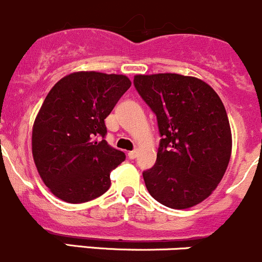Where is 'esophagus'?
<instances>
[{
	"label": "esophagus",
	"instance_id": "1",
	"mask_svg": "<svg viewBox=\"0 0 262 262\" xmlns=\"http://www.w3.org/2000/svg\"><path fill=\"white\" fill-rule=\"evenodd\" d=\"M137 150H132V151H128V158H130V159H135V158L137 157Z\"/></svg>",
	"mask_w": 262,
	"mask_h": 262
}]
</instances>
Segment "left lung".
<instances>
[{
    "label": "left lung",
    "mask_w": 262,
    "mask_h": 262,
    "mask_svg": "<svg viewBox=\"0 0 262 262\" xmlns=\"http://www.w3.org/2000/svg\"><path fill=\"white\" fill-rule=\"evenodd\" d=\"M134 84L157 115V163L142 173L150 195L172 209L203 203L222 181L232 154L227 111L203 80L180 74L135 75Z\"/></svg>",
    "instance_id": "1"
}]
</instances>
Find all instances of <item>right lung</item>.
I'll list each match as a JSON object with an SVG mask.
<instances>
[{
	"label": "right lung",
	"mask_w": 262,
	"mask_h": 262,
	"mask_svg": "<svg viewBox=\"0 0 262 262\" xmlns=\"http://www.w3.org/2000/svg\"><path fill=\"white\" fill-rule=\"evenodd\" d=\"M130 86L125 75L77 71L49 90L33 125L32 152L56 198L86 203L110 188L111 172L126 155L103 139L104 120Z\"/></svg>",
	"instance_id": "obj_1"
}]
</instances>
